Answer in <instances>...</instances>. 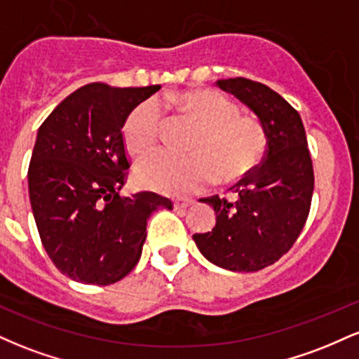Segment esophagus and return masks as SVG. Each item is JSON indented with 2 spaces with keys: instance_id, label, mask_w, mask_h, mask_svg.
Segmentation results:
<instances>
[{
  "instance_id": "34e87169",
  "label": "esophagus",
  "mask_w": 359,
  "mask_h": 359,
  "mask_svg": "<svg viewBox=\"0 0 359 359\" xmlns=\"http://www.w3.org/2000/svg\"><path fill=\"white\" fill-rule=\"evenodd\" d=\"M196 203L194 199H189V197H184V199H175L174 201V208L175 209H187L191 208V205Z\"/></svg>"
}]
</instances>
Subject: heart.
Instances as JSON below:
<instances>
[{
    "label": "heart",
    "instance_id": "1",
    "mask_svg": "<svg viewBox=\"0 0 359 359\" xmlns=\"http://www.w3.org/2000/svg\"><path fill=\"white\" fill-rule=\"evenodd\" d=\"M167 102L201 125L192 154L151 151L138 160V184L163 194H187L211 184L217 177L229 182L246 177L259 165L269 148V135L258 118L243 116L236 102L217 90H187ZM162 109L148 100L128 114L123 140L133 154H143L158 142Z\"/></svg>",
    "mask_w": 359,
    "mask_h": 359
}]
</instances>
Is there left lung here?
<instances>
[{
	"instance_id": "8db88e82",
	"label": "left lung",
	"mask_w": 359,
	"mask_h": 359,
	"mask_svg": "<svg viewBox=\"0 0 359 359\" xmlns=\"http://www.w3.org/2000/svg\"><path fill=\"white\" fill-rule=\"evenodd\" d=\"M216 86L257 114L269 135L265 158L229 191L236 199L205 197L212 205V231L194 234L209 262L231 271H258L273 265L297 241L314 192V168L300 114L262 82L245 77Z\"/></svg>"
}]
</instances>
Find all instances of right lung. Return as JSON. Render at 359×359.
Instances as JSON below:
<instances>
[{
    "label": "right lung",
    "instance_id": "1",
    "mask_svg": "<svg viewBox=\"0 0 359 359\" xmlns=\"http://www.w3.org/2000/svg\"><path fill=\"white\" fill-rule=\"evenodd\" d=\"M158 89L93 82L39 128L28 167L32 211L53 265L76 282L109 285L126 277L142 257L150 214L172 209L155 192L119 196L130 168L123 125Z\"/></svg>",
    "mask_w": 359,
    "mask_h": 359
}]
</instances>
